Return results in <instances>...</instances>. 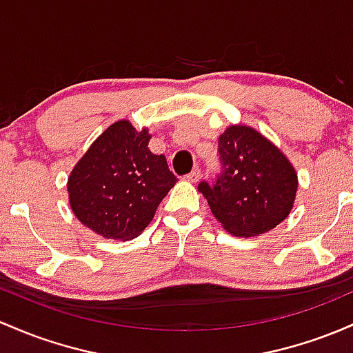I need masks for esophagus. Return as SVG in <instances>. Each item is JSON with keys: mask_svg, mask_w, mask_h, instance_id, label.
<instances>
[{"mask_svg": "<svg viewBox=\"0 0 353 353\" xmlns=\"http://www.w3.org/2000/svg\"><path fill=\"white\" fill-rule=\"evenodd\" d=\"M201 176H203V172H201L199 168H196L194 170H191V172L188 174V181H191V183H197V181L201 179Z\"/></svg>", "mask_w": 353, "mask_h": 353, "instance_id": "esophagus-1", "label": "esophagus"}]
</instances>
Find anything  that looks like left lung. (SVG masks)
Wrapping results in <instances>:
<instances>
[{"label":"left lung","instance_id":"8db88e82","mask_svg":"<svg viewBox=\"0 0 353 353\" xmlns=\"http://www.w3.org/2000/svg\"><path fill=\"white\" fill-rule=\"evenodd\" d=\"M221 172L197 189L230 234L251 238L276 228L292 211L298 177L292 162L248 125H231L219 135Z\"/></svg>","mask_w":353,"mask_h":353}]
</instances>
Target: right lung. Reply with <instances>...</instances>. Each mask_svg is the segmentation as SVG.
Wrapping results in <instances>:
<instances>
[{"label": "right lung", "instance_id": "1", "mask_svg": "<svg viewBox=\"0 0 353 353\" xmlns=\"http://www.w3.org/2000/svg\"><path fill=\"white\" fill-rule=\"evenodd\" d=\"M149 141V130H135L129 120H119L70 172V206L94 233L119 241L135 238L176 184L165 157L150 152Z\"/></svg>", "mask_w": 353, "mask_h": 353}]
</instances>
